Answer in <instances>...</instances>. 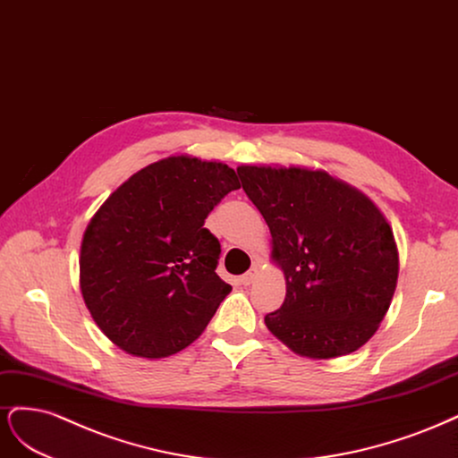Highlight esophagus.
<instances>
[{"instance_id": "1", "label": "esophagus", "mask_w": 458, "mask_h": 458, "mask_svg": "<svg viewBox=\"0 0 458 458\" xmlns=\"http://www.w3.org/2000/svg\"><path fill=\"white\" fill-rule=\"evenodd\" d=\"M257 276H259V268L253 267L247 274L242 276V284H243V285H250V284H253L255 279H257Z\"/></svg>"}]
</instances>
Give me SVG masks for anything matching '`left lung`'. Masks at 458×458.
I'll list each match as a JSON object with an SVG mask.
<instances>
[{
  "mask_svg": "<svg viewBox=\"0 0 458 458\" xmlns=\"http://www.w3.org/2000/svg\"><path fill=\"white\" fill-rule=\"evenodd\" d=\"M238 174L285 276L282 308L264 318L268 331L310 360L361 348L385 319L400 274L385 213L323 169L240 165Z\"/></svg>",
  "mask_w": 458,
  "mask_h": 458,
  "instance_id": "obj_1",
  "label": "left lung"
}]
</instances>
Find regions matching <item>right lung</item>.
I'll list each match as a JSON object with an SVG mask.
<instances>
[{
    "label": "right lung",
    "instance_id": "obj_1",
    "mask_svg": "<svg viewBox=\"0 0 458 458\" xmlns=\"http://www.w3.org/2000/svg\"><path fill=\"white\" fill-rule=\"evenodd\" d=\"M235 171L174 154L115 188L87 225L80 289L91 318L131 356L169 358L205 331L232 287L215 272L220 243L203 228Z\"/></svg>",
    "mask_w": 458,
    "mask_h": 458
}]
</instances>
